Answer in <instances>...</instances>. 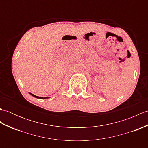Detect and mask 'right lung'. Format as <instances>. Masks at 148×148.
Returning <instances> with one entry per match:
<instances>
[{
    "mask_svg": "<svg viewBox=\"0 0 148 148\" xmlns=\"http://www.w3.org/2000/svg\"><path fill=\"white\" fill-rule=\"evenodd\" d=\"M30 94L31 95H32L33 97H36V98H37V99H48V97H40L36 96V95H34V94H32V93H30Z\"/></svg>",
    "mask_w": 148,
    "mask_h": 148,
    "instance_id": "right-lung-1",
    "label": "right lung"
}]
</instances>
